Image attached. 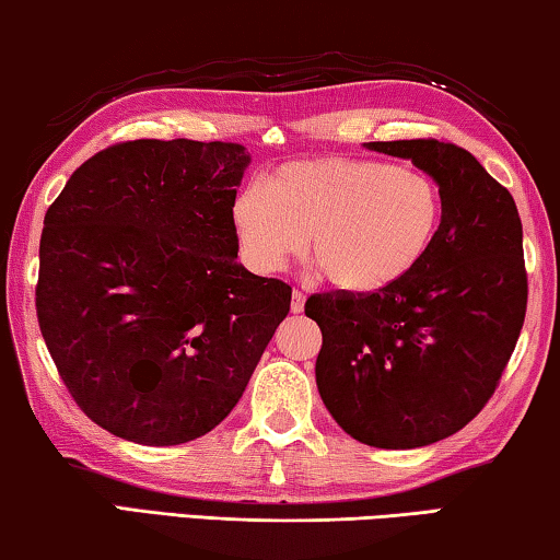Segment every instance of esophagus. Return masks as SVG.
<instances>
[{
	"label": "esophagus",
	"mask_w": 560,
	"mask_h": 560,
	"mask_svg": "<svg viewBox=\"0 0 560 560\" xmlns=\"http://www.w3.org/2000/svg\"><path fill=\"white\" fill-rule=\"evenodd\" d=\"M291 314H301L303 311V303H306V293L303 291H299V289H293V293H291Z\"/></svg>",
	"instance_id": "esophagus-1"
}]
</instances>
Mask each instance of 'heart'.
<instances>
[{
    "label": "heart",
    "mask_w": 560,
    "mask_h": 560,
    "mask_svg": "<svg viewBox=\"0 0 560 560\" xmlns=\"http://www.w3.org/2000/svg\"><path fill=\"white\" fill-rule=\"evenodd\" d=\"M442 192L415 167L324 155L293 160L234 195L230 220L246 267L283 271L306 249L334 289L375 293L428 257Z\"/></svg>",
    "instance_id": "b5f03b06"
}]
</instances>
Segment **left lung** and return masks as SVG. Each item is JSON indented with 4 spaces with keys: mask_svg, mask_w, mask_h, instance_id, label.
<instances>
[{
    "mask_svg": "<svg viewBox=\"0 0 560 560\" xmlns=\"http://www.w3.org/2000/svg\"><path fill=\"white\" fill-rule=\"evenodd\" d=\"M365 145L440 185L442 224L393 287L306 301L324 334L316 385L353 440L415 450L459 432L494 395L526 316L524 232L514 197L469 150L434 138Z\"/></svg>",
    "mask_w": 560,
    "mask_h": 560,
    "instance_id": "8db88e82",
    "label": "left lung"
}]
</instances>
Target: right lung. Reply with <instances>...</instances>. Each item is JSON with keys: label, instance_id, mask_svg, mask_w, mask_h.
<instances>
[{"label": "right lung", "instance_id": "obj_1", "mask_svg": "<svg viewBox=\"0 0 560 560\" xmlns=\"http://www.w3.org/2000/svg\"><path fill=\"white\" fill-rule=\"evenodd\" d=\"M240 143L128 140L46 210L36 316L63 385L116 438L170 447L240 402L291 287L236 261Z\"/></svg>", "mask_w": 560, "mask_h": 560}]
</instances>
